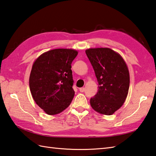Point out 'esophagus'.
Instances as JSON below:
<instances>
[{
    "mask_svg": "<svg viewBox=\"0 0 156 156\" xmlns=\"http://www.w3.org/2000/svg\"><path fill=\"white\" fill-rule=\"evenodd\" d=\"M84 90H85V88L84 87H82V88H79V90H80L81 92H83L84 91Z\"/></svg>",
    "mask_w": 156,
    "mask_h": 156,
    "instance_id": "esophagus-1",
    "label": "esophagus"
}]
</instances>
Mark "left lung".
Returning <instances> with one entry per match:
<instances>
[{"label":"left lung","mask_w":156,"mask_h":156,"mask_svg":"<svg viewBox=\"0 0 156 156\" xmlns=\"http://www.w3.org/2000/svg\"><path fill=\"white\" fill-rule=\"evenodd\" d=\"M98 83L97 94L90 98L92 108L99 113L111 115L121 107L129 88V72L124 59L110 48L86 50Z\"/></svg>","instance_id":"left-lung-1"}]
</instances>
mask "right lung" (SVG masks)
I'll use <instances>...</instances> for the list:
<instances>
[{
	"label": "right lung",
	"mask_w": 156,
	"mask_h": 156,
	"mask_svg": "<svg viewBox=\"0 0 156 156\" xmlns=\"http://www.w3.org/2000/svg\"><path fill=\"white\" fill-rule=\"evenodd\" d=\"M78 55L72 49H55L36 59L29 76L31 93L39 107L49 115L69 107L74 96L71 64Z\"/></svg>",
	"instance_id": "add662e5"
}]
</instances>
